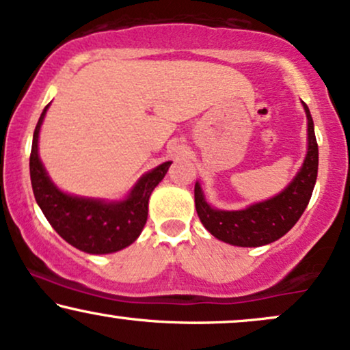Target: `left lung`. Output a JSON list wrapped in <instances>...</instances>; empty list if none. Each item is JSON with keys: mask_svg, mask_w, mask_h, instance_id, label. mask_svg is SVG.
I'll use <instances>...</instances> for the list:
<instances>
[{"mask_svg": "<svg viewBox=\"0 0 350 350\" xmlns=\"http://www.w3.org/2000/svg\"><path fill=\"white\" fill-rule=\"evenodd\" d=\"M308 119V153L295 179L279 196L251 205L246 210L225 212L205 202L199 183L193 189L196 210L202 225L213 237L234 246L254 247L284 237L305 212L318 176V143L310 109L303 104Z\"/></svg>", "mask_w": 350, "mask_h": 350, "instance_id": "obj_1", "label": "left lung"}]
</instances>
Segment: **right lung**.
<instances>
[{
    "instance_id": "obj_1",
    "label": "right lung",
    "mask_w": 350,
    "mask_h": 350,
    "mask_svg": "<svg viewBox=\"0 0 350 350\" xmlns=\"http://www.w3.org/2000/svg\"><path fill=\"white\" fill-rule=\"evenodd\" d=\"M49 106L42 112L37 127L33 130L31 159V183L33 197L45 218L60 237L90 254H109L132 244L148 217V199L153 189L161 183L171 161H166L146 172L138 180L130 196L122 202H107L83 199L63 193L53 186L39 159V130Z\"/></svg>"
}]
</instances>
